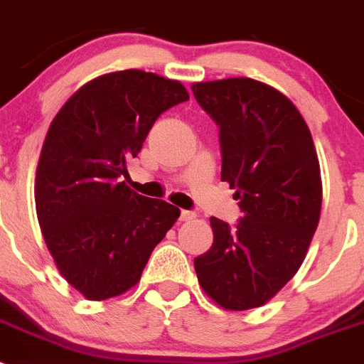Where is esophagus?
Masks as SVG:
<instances>
[{
	"label": "esophagus",
	"mask_w": 364,
	"mask_h": 364,
	"mask_svg": "<svg viewBox=\"0 0 364 364\" xmlns=\"http://www.w3.org/2000/svg\"><path fill=\"white\" fill-rule=\"evenodd\" d=\"M195 217H197V215H195V211H189V210L180 211V220H193Z\"/></svg>",
	"instance_id": "obj_1"
}]
</instances>
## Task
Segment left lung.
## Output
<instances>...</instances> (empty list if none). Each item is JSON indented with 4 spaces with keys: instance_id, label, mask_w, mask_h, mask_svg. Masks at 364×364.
I'll list each match as a JSON object with an SVG mask.
<instances>
[{
    "instance_id": "8db88e82",
    "label": "left lung",
    "mask_w": 364,
    "mask_h": 364,
    "mask_svg": "<svg viewBox=\"0 0 364 364\" xmlns=\"http://www.w3.org/2000/svg\"><path fill=\"white\" fill-rule=\"evenodd\" d=\"M191 89L220 129V178L242 211L235 226L210 218L213 246L195 259V272L222 308L262 306L301 268L319 224L314 140L297 107L266 83L228 78Z\"/></svg>"
}]
</instances>
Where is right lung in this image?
Instances as JSON below:
<instances>
[{
	"mask_svg": "<svg viewBox=\"0 0 364 364\" xmlns=\"http://www.w3.org/2000/svg\"><path fill=\"white\" fill-rule=\"evenodd\" d=\"M189 100L186 87L129 69L85 83L60 109L36 171V213L65 281L89 301L133 288L180 210L122 178L156 118Z\"/></svg>",
	"mask_w": 364,
	"mask_h": 364,
	"instance_id": "add662e5",
	"label": "right lung"
}]
</instances>
